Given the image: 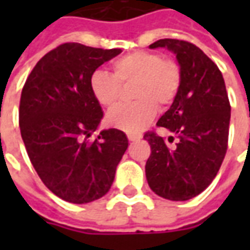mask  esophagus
I'll use <instances>...</instances> for the list:
<instances>
[{"mask_svg":"<svg viewBox=\"0 0 250 250\" xmlns=\"http://www.w3.org/2000/svg\"><path fill=\"white\" fill-rule=\"evenodd\" d=\"M127 138H128V141L130 142H135L139 141L142 138V135H139V134H127Z\"/></svg>","mask_w":250,"mask_h":250,"instance_id":"34e87169","label":"esophagus"}]
</instances>
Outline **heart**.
I'll list each match as a JSON object with an SVG mask.
<instances>
[{
	"mask_svg": "<svg viewBox=\"0 0 250 250\" xmlns=\"http://www.w3.org/2000/svg\"><path fill=\"white\" fill-rule=\"evenodd\" d=\"M114 75L96 69L89 77V89L100 105L111 107L122 96L123 87L132 83L130 103L115 105L107 115V122L115 128L138 132L157 114L158 107H168L177 98L182 83L178 62L163 59L161 53L135 51L112 62Z\"/></svg>",
	"mask_w": 250,
	"mask_h": 250,
	"instance_id": "b5f03b06",
	"label": "heart"
}]
</instances>
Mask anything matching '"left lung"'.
Instances as JSON below:
<instances>
[{
	"label": "left lung",
	"mask_w": 250,
	"mask_h": 250,
	"mask_svg": "<svg viewBox=\"0 0 250 250\" xmlns=\"http://www.w3.org/2000/svg\"><path fill=\"white\" fill-rule=\"evenodd\" d=\"M167 48L182 72L181 88L171 107L158 120L174 136L145 134L151 146L146 178L152 191L170 201H188L204 191L225 158L230 104L218 66L191 42L162 39L150 45Z\"/></svg>",
	"instance_id": "left-lung-1"
}]
</instances>
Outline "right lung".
<instances>
[{
    "instance_id": "right-lung-1",
    "label": "right lung",
    "mask_w": 250,
    "mask_h": 250,
    "mask_svg": "<svg viewBox=\"0 0 250 250\" xmlns=\"http://www.w3.org/2000/svg\"><path fill=\"white\" fill-rule=\"evenodd\" d=\"M120 52L62 44L36 64L22 88L20 130L26 152L44 185L66 202L88 204L108 193L128 147L116 128L87 141L103 119L89 77Z\"/></svg>"
}]
</instances>
